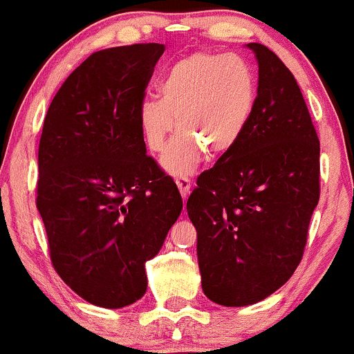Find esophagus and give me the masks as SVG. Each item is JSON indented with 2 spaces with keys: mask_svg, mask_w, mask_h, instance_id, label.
Returning <instances> with one entry per match:
<instances>
[{
  "mask_svg": "<svg viewBox=\"0 0 354 354\" xmlns=\"http://www.w3.org/2000/svg\"><path fill=\"white\" fill-rule=\"evenodd\" d=\"M176 186H178V189H180L183 200H186V198H188V194H189V188H191L189 178L188 176L176 178Z\"/></svg>",
  "mask_w": 354,
  "mask_h": 354,
  "instance_id": "34e87169",
  "label": "esophagus"
}]
</instances>
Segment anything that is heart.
I'll use <instances>...</instances> for the list:
<instances>
[{
	"label": "heart",
	"mask_w": 354,
	"mask_h": 354,
	"mask_svg": "<svg viewBox=\"0 0 354 354\" xmlns=\"http://www.w3.org/2000/svg\"><path fill=\"white\" fill-rule=\"evenodd\" d=\"M158 91L160 100L146 98L138 108L141 135L149 151L161 153L178 126L161 165L186 176L206 153L223 158L239 145L254 113L258 78L241 56L200 51L173 63Z\"/></svg>",
	"instance_id": "heart-1"
}]
</instances>
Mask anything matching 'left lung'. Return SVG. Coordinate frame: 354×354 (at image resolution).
Wrapping results in <instances>:
<instances>
[{"instance_id": "8db88e82", "label": "left lung", "mask_w": 354, "mask_h": 354, "mask_svg": "<svg viewBox=\"0 0 354 354\" xmlns=\"http://www.w3.org/2000/svg\"><path fill=\"white\" fill-rule=\"evenodd\" d=\"M248 48L258 59L250 126L186 203L203 291L223 306L261 301L291 278L319 201V140L301 89L270 48Z\"/></svg>"}]
</instances>
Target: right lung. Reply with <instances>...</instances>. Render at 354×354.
Listing matches in <instances>:
<instances>
[{
  "label": "right lung",
  "mask_w": 354,
  "mask_h": 354,
  "mask_svg": "<svg viewBox=\"0 0 354 354\" xmlns=\"http://www.w3.org/2000/svg\"><path fill=\"white\" fill-rule=\"evenodd\" d=\"M163 53L158 43L93 53L44 118L36 206L53 268L101 308L128 306L146 293L145 263L183 209L173 178L146 154L138 123Z\"/></svg>",
  "instance_id": "add662e5"
}]
</instances>
